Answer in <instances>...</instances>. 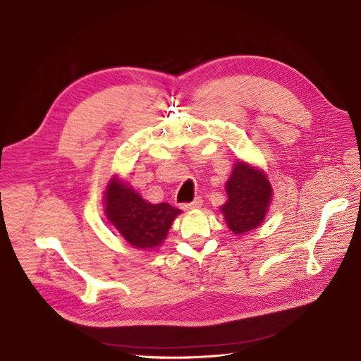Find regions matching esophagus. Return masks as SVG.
<instances>
[{
	"instance_id": "obj_1",
	"label": "esophagus",
	"mask_w": 361,
	"mask_h": 361,
	"mask_svg": "<svg viewBox=\"0 0 361 361\" xmlns=\"http://www.w3.org/2000/svg\"><path fill=\"white\" fill-rule=\"evenodd\" d=\"M202 204H203V200H202L200 197H197L195 200H192L191 203H185V204H183L181 207H183L184 210H192V209H200V207H202Z\"/></svg>"
}]
</instances>
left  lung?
Instances as JSON below:
<instances>
[{
    "label": "left lung",
    "mask_w": 361,
    "mask_h": 361,
    "mask_svg": "<svg viewBox=\"0 0 361 361\" xmlns=\"http://www.w3.org/2000/svg\"><path fill=\"white\" fill-rule=\"evenodd\" d=\"M226 192L227 202L220 212L235 235H243L262 224L272 200V185L264 171L238 161L226 183Z\"/></svg>",
    "instance_id": "left-lung-1"
}]
</instances>
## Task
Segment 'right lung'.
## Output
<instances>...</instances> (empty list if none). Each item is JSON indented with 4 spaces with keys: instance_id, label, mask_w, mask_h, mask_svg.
I'll use <instances>...</instances> for the list:
<instances>
[{
    "instance_id": "1",
    "label": "right lung",
    "mask_w": 361,
    "mask_h": 361,
    "mask_svg": "<svg viewBox=\"0 0 361 361\" xmlns=\"http://www.w3.org/2000/svg\"><path fill=\"white\" fill-rule=\"evenodd\" d=\"M105 216L119 235L137 249H154L167 238L181 210L169 203L151 204L119 178H111L105 191Z\"/></svg>"
}]
</instances>
